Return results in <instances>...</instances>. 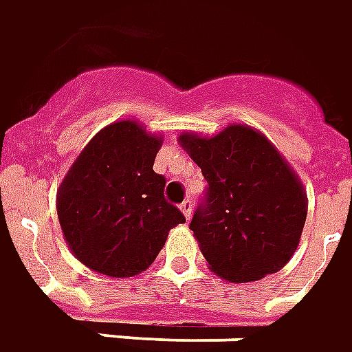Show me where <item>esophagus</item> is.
<instances>
[{
	"mask_svg": "<svg viewBox=\"0 0 352 352\" xmlns=\"http://www.w3.org/2000/svg\"><path fill=\"white\" fill-rule=\"evenodd\" d=\"M180 210L184 212V216H186V218H191V214H193V203H191V201H184V203L180 204Z\"/></svg>",
	"mask_w": 352,
	"mask_h": 352,
	"instance_id": "34e87169",
	"label": "esophagus"
}]
</instances>
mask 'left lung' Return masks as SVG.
Here are the masks:
<instances>
[{"label": "left lung", "instance_id": "1", "mask_svg": "<svg viewBox=\"0 0 352 352\" xmlns=\"http://www.w3.org/2000/svg\"><path fill=\"white\" fill-rule=\"evenodd\" d=\"M206 189L189 229L210 269L229 283H252L283 269L298 248L307 195L271 142L246 124L203 138L182 134Z\"/></svg>", "mask_w": 352, "mask_h": 352}]
</instances>
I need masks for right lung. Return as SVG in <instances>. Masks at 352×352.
Returning a JSON list of instances; mask_svg holds the SVG:
<instances>
[{"label":"right lung","instance_id":"right-lung-1","mask_svg":"<svg viewBox=\"0 0 352 352\" xmlns=\"http://www.w3.org/2000/svg\"><path fill=\"white\" fill-rule=\"evenodd\" d=\"M161 138L136 121L102 129L69 168L56 195L62 233L77 260L108 276L146 271L168 231L184 223L153 170Z\"/></svg>","mask_w":352,"mask_h":352}]
</instances>
